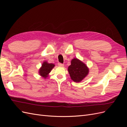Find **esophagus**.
<instances>
[{
	"label": "esophagus",
	"mask_w": 127,
	"mask_h": 127,
	"mask_svg": "<svg viewBox=\"0 0 127 127\" xmlns=\"http://www.w3.org/2000/svg\"><path fill=\"white\" fill-rule=\"evenodd\" d=\"M58 66L59 67H64V64H61V63H58Z\"/></svg>",
	"instance_id": "1"
}]
</instances>
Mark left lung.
<instances>
[{
  "instance_id": "8db88e82",
  "label": "left lung",
  "mask_w": 127,
  "mask_h": 127,
  "mask_svg": "<svg viewBox=\"0 0 127 127\" xmlns=\"http://www.w3.org/2000/svg\"><path fill=\"white\" fill-rule=\"evenodd\" d=\"M68 70L71 79L77 83L81 82L89 72V69L86 65L77 58L71 60Z\"/></svg>"
}]
</instances>
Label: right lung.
Here are the masks:
<instances>
[{
    "label": "right lung",
    "mask_w": 127,
    "mask_h": 127,
    "mask_svg": "<svg viewBox=\"0 0 127 127\" xmlns=\"http://www.w3.org/2000/svg\"><path fill=\"white\" fill-rule=\"evenodd\" d=\"M55 67V64H49L47 61H44L42 64V67L39 69V74L44 78L47 77L49 74L52 68Z\"/></svg>",
    "instance_id": "right-lung-1"
}]
</instances>
